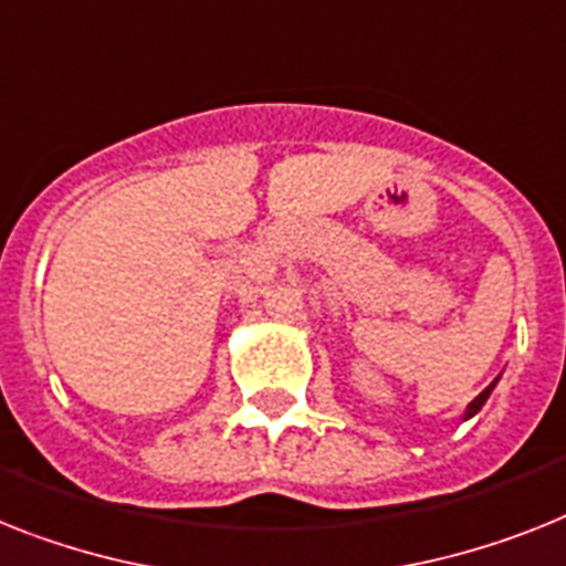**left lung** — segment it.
Instances as JSON below:
<instances>
[{
	"mask_svg": "<svg viewBox=\"0 0 566 566\" xmlns=\"http://www.w3.org/2000/svg\"><path fill=\"white\" fill-rule=\"evenodd\" d=\"M494 385H497V378H494V381H492V385H489V387H485V390H483V394H480V396H478V399H474V401H471V405H469V408H465V419H471V417H474V413H478V410H480V408H483V405H485V399H489V396H492V390H494Z\"/></svg>",
	"mask_w": 566,
	"mask_h": 566,
	"instance_id": "1",
	"label": "left lung"
}]
</instances>
